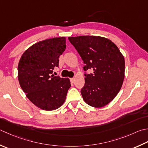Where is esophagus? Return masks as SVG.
<instances>
[{
    "instance_id": "34e87169",
    "label": "esophagus",
    "mask_w": 148,
    "mask_h": 148,
    "mask_svg": "<svg viewBox=\"0 0 148 148\" xmlns=\"http://www.w3.org/2000/svg\"><path fill=\"white\" fill-rule=\"evenodd\" d=\"M70 80H71V82H72V83H73L74 82V78H70Z\"/></svg>"
}]
</instances>
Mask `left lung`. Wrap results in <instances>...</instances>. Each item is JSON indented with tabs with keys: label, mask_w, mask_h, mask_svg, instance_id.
<instances>
[{
	"label": "left lung",
	"mask_w": 148,
	"mask_h": 148,
	"mask_svg": "<svg viewBox=\"0 0 148 148\" xmlns=\"http://www.w3.org/2000/svg\"><path fill=\"white\" fill-rule=\"evenodd\" d=\"M85 65V85L81 90L83 100L88 105L101 108L111 102L119 92L124 78L125 62L114 42L97 36L69 37Z\"/></svg>",
	"instance_id": "obj_1"
}]
</instances>
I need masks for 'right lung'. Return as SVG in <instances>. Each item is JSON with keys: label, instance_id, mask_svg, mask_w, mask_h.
<instances>
[{"label": "right lung", "instance_id": "add662e5", "mask_svg": "<svg viewBox=\"0 0 148 148\" xmlns=\"http://www.w3.org/2000/svg\"><path fill=\"white\" fill-rule=\"evenodd\" d=\"M65 37L53 38L34 43L21 56L18 78L26 96L44 110H54L65 102L71 87L69 78L54 76L59 57L66 49Z\"/></svg>", "mask_w": 148, "mask_h": 148}]
</instances>
